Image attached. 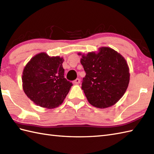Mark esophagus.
I'll return each mask as SVG.
<instances>
[{"mask_svg": "<svg viewBox=\"0 0 154 154\" xmlns=\"http://www.w3.org/2000/svg\"><path fill=\"white\" fill-rule=\"evenodd\" d=\"M80 82H81L80 79H75V80L73 81V83H74L75 84H79Z\"/></svg>", "mask_w": 154, "mask_h": 154, "instance_id": "obj_1", "label": "esophagus"}]
</instances>
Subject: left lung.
Returning <instances> with one entry per match:
<instances>
[{
	"label": "left lung",
	"instance_id": "8db88e82",
	"mask_svg": "<svg viewBox=\"0 0 154 154\" xmlns=\"http://www.w3.org/2000/svg\"><path fill=\"white\" fill-rule=\"evenodd\" d=\"M81 63L86 75L81 89L89 103L94 107L106 109L115 104L128 86L129 67L122 55L109 47H102L97 53L89 52Z\"/></svg>",
	"mask_w": 154,
	"mask_h": 154
}]
</instances>
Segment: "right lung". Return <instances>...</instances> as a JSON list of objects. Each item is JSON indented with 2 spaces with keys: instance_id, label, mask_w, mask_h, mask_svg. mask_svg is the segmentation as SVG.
Here are the masks:
<instances>
[{
  "instance_id": "obj_1",
  "label": "right lung",
  "mask_w": 154,
  "mask_h": 154,
  "mask_svg": "<svg viewBox=\"0 0 154 154\" xmlns=\"http://www.w3.org/2000/svg\"><path fill=\"white\" fill-rule=\"evenodd\" d=\"M63 58L50 57L42 52L26 65L22 73V87L32 101L46 109H54L63 103L72 83L64 78Z\"/></svg>"
}]
</instances>
